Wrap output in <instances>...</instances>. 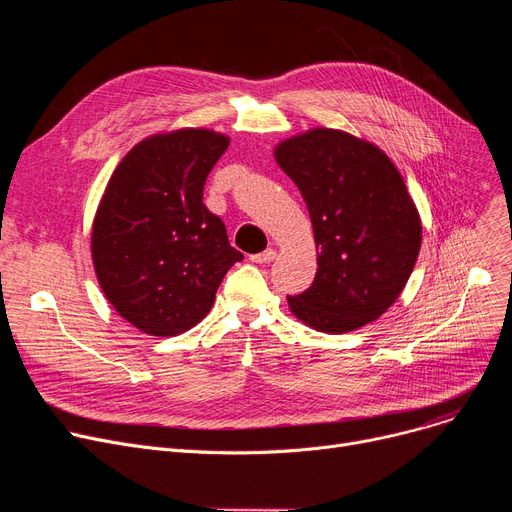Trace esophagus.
<instances>
[{"label":"esophagus","instance_id":"34e87169","mask_svg":"<svg viewBox=\"0 0 512 512\" xmlns=\"http://www.w3.org/2000/svg\"><path fill=\"white\" fill-rule=\"evenodd\" d=\"M276 249H265L263 253H257V255H251V261L253 263H270L276 259Z\"/></svg>","mask_w":512,"mask_h":512}]
</instances>
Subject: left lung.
Segmentation results:
<instances>
[{"label":"left lung","mask_w":512,"mask_h":512,"mask_svg":"<svg viewBox=\"0 0 512 512\" xmlns=\"http://www.w3.org/2000/svg\"><path fill=\"white\" fill-rule=\"evenodd\" d=\"M278 166L307 203L317 274L288 297L305 326L346 334L400 297L421 249V218L394 161L371 141L317 126L274 147Z\"/></svg>","instance_id":"obj_1"}]
</instances>
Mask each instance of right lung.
<instances>
[{
	"mask_svg": "<svg viewBox=\"0 0 512 512\" xmlns=\"http://www.w3.org/2000/svg\"><path fill=\"white\" fill-rule=\"evenodd\" d=\"M228 145L209 128L157 132L107 180L91 228L95 276L118 315L149 336L195 328L242 259L203 205L207 174Z\"/></svg>",
	"mask_w": 512,
	"mask_h": 512,
	"instance_id": "right-lung-1",
	"label": "right lung"
}]
</instances>
